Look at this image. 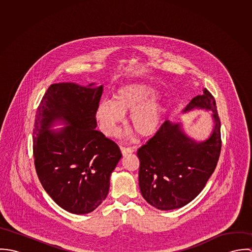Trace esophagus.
Instances as JSON below:
<instances>
[{
	"instance_id": "1",
	"label": "esophagus",
	"mask_w": 252,
	"mask_h": 252,
	"mask_svg": "<svg viewBox=\"0 0 252 252\" xmlns=\"http://www.w3.org/2000/svg\"><path fill=\"white\" fill-rule=\"evenodd\" d=\"M120 150H121V153L122 155H126V154H129V153H133L135 151V149L133 147H120Z\"/></svg>"
}]
</instances>
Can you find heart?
<instances>
[{
	"mask_svg": "<svg viewBox=\"0 0 252 252\" xmlns=\"http://www.w3.org/2000/svg\"><path fill=\"white\" fill-rule=\"evenodd\" d=\"M156 90L143 82L124 85L115 91L113 101H101L95 109V118L107 137L117 135L124 114H129L131 128L141 137H151L160 129L165 107L155 100Z\"/></svg>",
	"mask_w": 252,
	"mask_h": 252,
	"instance_id": "heart-1",
	"label": "heart"
}]
</instances>
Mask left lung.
Returning a JSON list of instances; mask_svg holds the SVG:
<instances>
[{
  "label": "left lung",
  "instance_id": "left-lung-1",
  "mask_svg": "<svg viewBox=\"0 0 252 252\" xmlns=\"http://www.w3.org/2000/svg\"><path fill=\"white\" fill-rule=\"evenodd\" d=\"M194 108L213 111L215 128L211 137L196 143L187 137L180 123L166 120L142 147L139 184L144 200L161 211L179 209L195 199L216 170L221 150L220 119L216 100L205 88L194 97L184 112Z\"/></svg>",
  "mask_w": 252,
  "mask_h": 252
}]
</instances>
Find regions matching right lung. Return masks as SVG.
<instances>
[{
	"instance_id": "obj_1",
	"label": "right lung",
	"mask_w": 252,
	"mask_h": 252,
	"mask_svg": "<svg viewBox=\"0 0 252 252\" xmlns=\"http://www.w3.org/2000/svg\"><path fill=\"white\" fill-rule=\"evenodd\" d=\"M92 85L51 84L36 109L33 130L37 178L58 206L75 215L93 212L106 199L110 175L122 156L117 144L95 129L103 85ZM57 119L70 125L49 131Z\"/></svg>"
}]
</instances>
